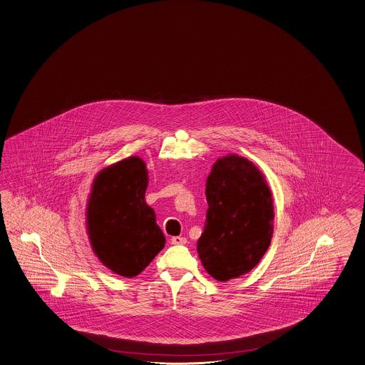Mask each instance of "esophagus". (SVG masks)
<instances>
[{"label": "esophagus", "mask_w": 365, "mask_h": 365, "mask_svg": "<svg viewBox=\"0 0 365 365\" xmlns=\"http://www.w3.org/2000/svg\"><path fill=\"white\" fill-rule=\"evenodd\" d=\"M170 242L173 245H183V244H186L187 240L185 237H180V236H174V237L170 239Z\"/></svg>", "instance_id": "34e87169"}]
</instances>
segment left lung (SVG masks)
Segmentation results:
<instances>
[{"label": "left lung", "instance_id": "1", "mask_svg": "<svg viewBox=\"0 0 365 365\" xmlns=\"http://www.w3.org/2000/svg\"><path fill=\"white\" fill-rule=\"evenodd\" d=\"M205 196L208 211L197 253L207 273L225 282L250 272L270 247L272 190L253 162L228 154L215 162Z\"/></svg>", "mask_w": 365, "mask_h": 365}]
</instances>
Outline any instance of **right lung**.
<instances>
[{
    "label": "right lung",
    "instance_id": "1",
    "mask_svg": "<svg viewBox=\"0 0 365 365\" xmlns=\"http://www.w3.org/2000/svg\"><path fill=\"white\" fill-rule=\"evenodd\" d=\"M145 160L133 155L98 171L87 200L86 225L98 261L115 274L133 278L165 247V235L146 205Z\"/></svg>",
    "mask_w": 365,
    "mask_h": 365
}]
</instances>
